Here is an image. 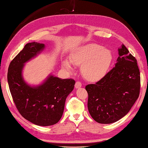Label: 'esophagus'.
Segmentation results:
<instances>
[{"mask_svg": "<svg viewBox=\"0 0 148 148\" xmlns=\"http://www.w3.org/2000/svg\"><path fill=\"white\" fill-rule=\"evenodd\" d=\"M75 87H76V88H80V87H82V84H81V82H78V81H77V82L75 83Z\"/></svg>", "mask_w": 148, "mask_h": 148, "instance_id": "obj_1", "label": "esophagus"}]
</instances>
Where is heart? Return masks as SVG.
I'll return each instance as SVG.
<instances>
[{"mask_svg":"<svg viewBox=\"0 0 148 148\" xmlns=\"http://www.w3.org/2000/svg\"><path fill=\"white\" fill-rule=\"evenodd\" d=\"M112 61V54L109 50L97 44H89L74 53L70 61L64 60L63 67L71 71L73 70L71 63L82 65L81 72L84 77L89 81H97L106 75Z\"/></svg>","mask_w":148,"mask_h":148,"instance_id":"b5f03b06","label":"heart"}]
</instances>
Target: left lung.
<instances>
[{
	"mask_svg": "<svg viewBox=\"0 0 148 148\" xmlns=\"http://www.w3.org/2000/svg\"><path fill=\"white\" fill-rule=\"evenodd\" d=\"M118 52L115 67L96 84L86 86L89 114L101 124L121 119L139 96L140 77L137 60L124 45Z\"/></svg>",
	"mask_w": 148,
	"mask_h": 148,
	"instance_id": "8db88e82",
	"label": "left lung"
}]
</instances>
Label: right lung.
Returning <instances> with one entry per match:
<instances>
[{
    "label": "right lung",
    "instance_id": "1",
    "mask_svg": "<svg viewBox=\"0 0 148 148\" xmlns=\"http://www.w3.org/2000/svg\"><path fill=\"white\" fill-rule=\"evenodd\" d=\"M45 49V45L29 43L12 60L8 72V82L13 101L24 118L38 126H50L61 119L66 99L73 91V79H61L53 75L40 86L31 87L24 81V64Z\"/></svg>",
    "mask_w": 148,
    "mask_h": 148
}]
</instances>
